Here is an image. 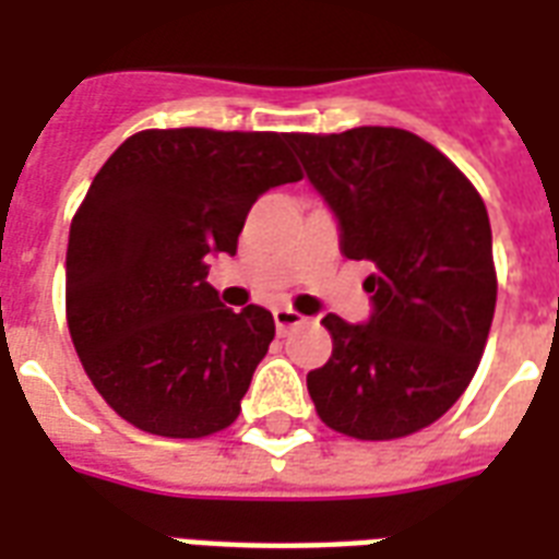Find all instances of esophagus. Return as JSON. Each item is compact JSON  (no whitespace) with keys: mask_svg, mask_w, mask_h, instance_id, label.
<instances>
[{"mask_svg":"<svg viewBox=\"0 0 559 559\" xmlns=\"http://www.w3.org/2000/svg\"><path fill=\"white\" fill-rule=\"evenodd\" d=\"M272 316H275V328H278L281 333L293 331V328H298V324L307 322V316L296 313L293 307H278V310H275Z\"/></svg>","mask_w":559,"mask_h":559,"instance_id":"esophagus-1","label":"esophagus"}]
</instances>
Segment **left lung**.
Instances as JSON below:
<instances>
[{
	"label": "left lung",
	"mask_w": 559,
	"mask_h": 559,
	"mask_svg": "<svg viewBox=\"0 0 559 559\" xmlns=\"http://www.w3.org/2000/svg\"><path fill=\"white\" fill-rule=\"evenodd\" d=\"M316 191L336 211L342 252L371 261L368 324L328 313L333 354L307 391L333 432L406 438L467 391L496 310L493 235L476 186L397 127L293 133Z\"/></svg>",
	"instance_id": "obj_1"
}]
</instances>
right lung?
Returning a JSON list of instances; mask_svg holds the SVG:
<instances>
[{
  "label": "right lung",
  "instance_id": "obj_1",
  "mask_svg": "<svg viewBox=\"0 0 559 559\" xmlns=\"http://www.w3.org/2000/svg\"><path fill=\"white\" fill-rule=\"evenodd\" d=\"M289 133L142 130L92 179L69 228L66 322L109 408L162 438H205L240 415L275 322L219 305L211 252H237L263 191L305 177Z\"/></svg>",
  "mask_w": 559,
  "mask_h": 559
}]
</instances>
